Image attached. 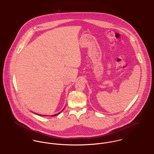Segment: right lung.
I'll return each mask as SVG.
<instances>
[{"instance_id":"add662e5","label":"right lung","mask_w":154,"mask_h":154,"mask_svg":"<svg viewBox=\"0 0 154 154\" xmlns=\"http://www.w3.org/2000/svg\"><path fill=\"white\" fill-rule=\"evenodd\" d=\"M61 112H60V113H58V114H55V115H52V116H57V115H58V114H60ZM38 115H39V114H38ZM40 116H43V115H40Z\"/></svg>"}]
</instances>
